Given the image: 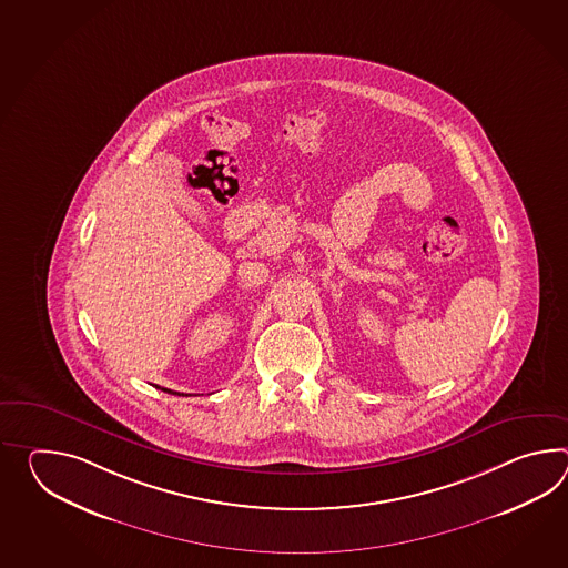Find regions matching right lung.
<instances>
[{
  "label": "right lung",
  "mask_w": 568,
  "mask_h": 568,
  "mask_svg": "<svg viewBox=\"0 0 568 568\" xmlns=\"http://www.w3.org/2000/svg\"><path fill=\"white\" fill-rule=\"evenodd\" d=\"M163 392H166V393H173V392H171V389H163ZM173 395H183V393H176V392H175V393H173Z\"/></svg>",
  "instance_id": "1"
}]
</instances>
